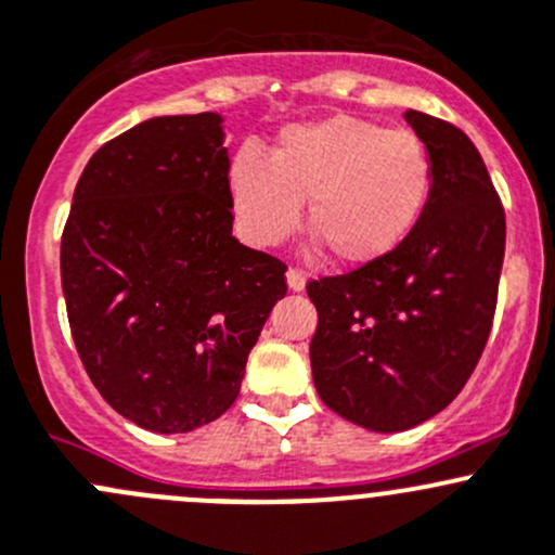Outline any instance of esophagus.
<instances>
[{
  "label": "esophagus",
  "instance_id": "esophagus-1",
  "mask_svg": "<svg viewBox=\"0 0 555 555\" xmlns=\"http://www.w3.org/2000/svg\"><path fill=\"white\" fill-rule=\"evenodd\" d=\"M285 278H288V288L291 291H305V283H307L305 272L296 270V267H291V270L285 272Z\"/></svg>",
  "mask_w": 555,
  "mask_h": 555
}]
</instances>
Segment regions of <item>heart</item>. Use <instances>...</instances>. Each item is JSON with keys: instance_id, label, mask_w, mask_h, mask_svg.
Here are the masks:
<instances>
[{"instance_id": "heart-1", "label": "heart", "mask_w": 555, "mask_h": 555, "mask_svg": "<svg viewBox=\"0 0 555 555\" xmlns=\"http://www.w3.org/2000/svg\"><path fill=\"white\" fill-rule=\"evenodd\" d=\"M430 192L433 157L420 135L350 114L291 125L267 159L240 150L230 165L232 208L254 243H283L307 203L310 230L352 267L390 256Z\"/></svg>"}]
</instances>
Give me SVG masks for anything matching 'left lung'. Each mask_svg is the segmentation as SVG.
Segmentation results:
<instances>
[{"label": "left lung", "mask_w": 555, "mask_h": 555, "mask_svg": "<svg viewBox=\"0 0 555 555\" xmlns=\"http://www.w3.org/2000/svg\"><path fill=\"white\" fill-rule=\"evenodd\" d=\"M433 157V192L390 256L307 283L320 401L352 425L401 433L460 396L487 347L505 259V208L476 144L409 108Z\"/></svg>", "instance_id": "left-lung-1"}]
</instances>
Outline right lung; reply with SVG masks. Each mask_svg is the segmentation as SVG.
<instances>
[{"label":"right lung","mask_w":555,"mask_h":555,"mask_svg":"<svg viewBox=\"0 0 555 555\" xmlns=\"http://www.w3.org/2000/svg\"><path fill=\"white\" fill-rule=\"evenodd\" d=\"M230 157L214 112L154 117L85 165L61 237L74 345L125 420L190 433L240 392L285 264L232 237Z\"/></svg>","instance_id":"obj_1"}]
</instances>
